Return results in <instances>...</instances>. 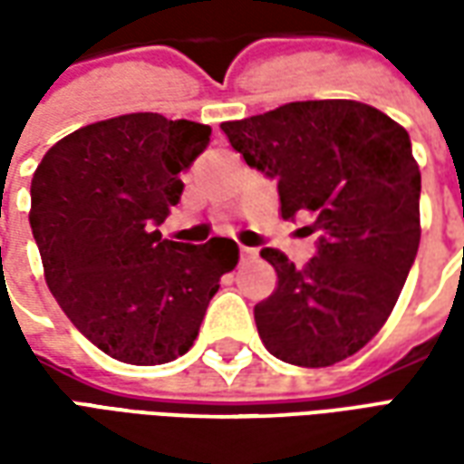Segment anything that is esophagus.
<instances>
[{"label":"esophagus","mask_w":464,"mask_h":464,"mask_svg":"<svg viewBox=\"0 0 464 464\" xmlns=\"http://www.w3.org/2000/svg\"><path fill=\"white\" fill-rule=\"evenodd\" d=\"M241 258H243V261H248V258H256V248L241 246Z\"/></svg>","instance_id":"1"}]
</instances>
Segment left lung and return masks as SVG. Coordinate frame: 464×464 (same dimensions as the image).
Wrapping results in <instances>:
<instances>
[{
  "instance_id": "1",
  "label": "left lung",
  "mask_w": 464,
  "mask_h": 464,
  "mask_svg": "<svg viewBox=\"0 0 464 464\" xmlns=\"http://www.w3.org/2000/svg\"><path fill=\"white\" fill-rule=\"evenodd\" d=\"M248 166L278 179L281 216H311L318 253L303 268L276 248L278 276L253 308L271 355L325 368L355 355L385 325L420 246V169L408 131L350 99L291 102L223 121Z\"/></svg>"
}]
</instances>
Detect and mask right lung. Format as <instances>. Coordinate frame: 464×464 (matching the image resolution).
Segmentation results:
<instances>
[{
    "instance_id": "obj_1",
    "label": "right lung",
    "mask_w": 464,
    "mask_h": 464,
    "mask_svg": "<svg viewBox=\"0 0 464 464\" xmlns=\"http://www.w3.org/2000/svg\"><path fill=\"white\" fill-rule=\"evenodd\" d=\"M211 126L161 114L89 123L44 153L32 179L29 223L49 291L106 355L171 362L191 348L238 246L161 238L186 171Z\"/></svg>"
}]
</instances>
